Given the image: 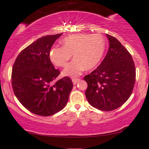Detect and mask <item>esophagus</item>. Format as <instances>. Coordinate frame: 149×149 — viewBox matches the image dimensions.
I'll list each match as a JSON object with an SVG mask.
<instances>
[{"mask_svg": "<svg viewBox=\"0 0 149 149\" xmlns=\"http://www.w3.org/2000/svg\"><path fill=\"white\" fill-rule=\"evenodd\" d=\"M79 80H80V79H72V83L74 85H76L77 82H79Z\"/></svg>", "mask_w": 149, "mask_h": 149, "instance_id": "1", "label": "esophagus"}]
</instances>
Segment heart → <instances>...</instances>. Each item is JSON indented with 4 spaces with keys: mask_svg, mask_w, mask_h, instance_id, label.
I'll return each mask as SVG.
<instances>
[{
    "mask_svg": "<svg viewBox=\"0 0 149 149\" xmlns=\"http://www.w3.org/2000/svg\"><path fill=\"white\" fill-rule=\"evenodd\" d=\"M63 47H55L50 59L57 66L65 67L72 56L74 59L64 69V75L76 77L85 70L96 66L102 58L106 41L100 34H74L62 40Z\"/></svg>",
    "mask_w": 149,
    "mask_h": 149,
    "instance_id": "b5f03b06",
    "label": "heart"
}]
</instances>
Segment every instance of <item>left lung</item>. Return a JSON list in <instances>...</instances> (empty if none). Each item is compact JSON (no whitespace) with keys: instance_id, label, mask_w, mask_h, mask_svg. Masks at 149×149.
Wrapping results in <instances>:
<instances>
[{"instance_id":"1","label":"left lung","mask_w":149,"mask_h":149,"mask_svg":"<svg viewBox=\"0 0 149 149\" xmlns=\"http://www.w3.org/2000/svg\"><path fill=\"white\" fill-rule=\"evenodd\" d=\"M109 48L97 68L84 77L85 95L93 107L111 111L129 99L136 81V68L130 52L117 38L107 34Z\"/></svg>"}]
</instances>
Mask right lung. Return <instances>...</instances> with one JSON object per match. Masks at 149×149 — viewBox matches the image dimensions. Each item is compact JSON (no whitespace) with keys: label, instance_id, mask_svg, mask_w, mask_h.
<instances>
[{"label":"right lung","instance_id":"right-lung-1","mask_svg":"<svg viewBox=\"0 0 149 149\" xmlns=\"http://www.w3.org/2000/svg\"><path fill=\"white\" fill-rule=\"evenodd\" d=\"M62 33L38 38L24 49L14 62L13 90L26 109L40 116H51L68 102L73 83L68 77L57 81L60 70L51 62V48Z\"/></svg>","mask_w":149,"mask_h":149}]
</instances>
